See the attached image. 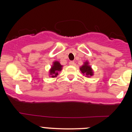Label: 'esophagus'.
I'll return each instance as SVG.
<instances>
[{
    "label": "esophagus",
    "mask_w": 132,
    "mask_h": 132,
    "mask_svg": "<svg viewBox=\"0 0 132 132\" xmlns=\"http://www.w3.org/2000/svg\"><path fill=\"white\" fill-rule=\"evenodd\" d=\"M69 64L71 65V66H74L76 64H75V62L74 61H70V62H69Z\"/></svg>",
    "instance_id": "34e87169"
}]
</instances>
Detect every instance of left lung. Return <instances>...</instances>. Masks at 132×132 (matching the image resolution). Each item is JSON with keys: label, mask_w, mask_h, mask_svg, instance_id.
I'll return each instance as SVG.
<instances>
[{"label": "left lung", "mask_w": 132, "mask_h": 132, "mask_svg": "<svg viewBox=\"0 0 132 132\" xmlns=\"http://www.w3.org/2000/svg\"><path fill=\"white\" fill-rule=\"evenodd\" d=\"M79 70H81V73H83V76L86 77H90L94 75L93 70L89 65V62L88 61H85L83 63V64L79 68Z\"/></svg>", "instance_id": "left-lung-1"}]
</instances>
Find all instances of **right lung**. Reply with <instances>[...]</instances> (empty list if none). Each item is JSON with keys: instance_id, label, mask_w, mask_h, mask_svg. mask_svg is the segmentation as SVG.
Wrapping results in <instances>:
<instances>
[{"instance_id": "1", "label": "right lung", "mask_w": 132, "mask_h": 132, "mask_svg": "<svg viewBox=\"0 0 132 132\" xmlns=\"http://www.w3.org/2000/svg\"><path fill=\"white\" fill-rule=\"evenodd\" d=\"M62 69V65L60 64L59 61H54L51 69L49 70V77H56L58 76L59 72H60Z\"/></svg>"}]
</instances>
